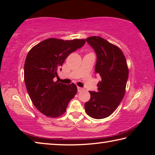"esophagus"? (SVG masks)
Here are the masks:
<instances>
[{
	"instance_id": "34e87169",
	"label": "esophagus",
	"mask_w": 155,
	"mask_h": 155,
	"mask_svg": "<svg viewBox=\"0 0 155 155\" xmlns=\"http://www.w3.org/2000/svg\"><path fill=\"white\" fill-rule=\"evenodd\" d=\"M77 90H78V92H79V91H82V90H83V88H81V87H77Z\"/></svg>"
}]
</instances>
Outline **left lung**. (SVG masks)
I'll return each mask as SVG.
<instances>
[{"label":"left lung","mask_w":155,"mask_h":155,"mask_svg":"<svg viewBox=\"0 0 155 155\" xmlns=\"http://www.w3.org/2000/svg\"><path fill=\"white\" fill-rule=\"evenodd\" d=\"M85 41L96 52L95 72L101 77L97 91H89L91 98L85 104V111L94 119H103L116 110L124 96L128 77L127 59L119 47L101 37H89Z\"/></svg>","instance_id":"8db88e82"}]
</instances>
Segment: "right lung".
I'll return each instance as SVG.
<instances>
[{
    "label": "right lung",
    "instance_id": "obj_1",
    "mask_svg": "<svg viewBox=\"0 0 155 155\" xmlns=\"http://www.w3.org/2000/svg\"><path fill=\"white\" fill-rule=\"evenodd\" d=\"M85 39L64 40L48 38L34 46L25 63V82L35 107L49 117H58L66 111L69 102L77 93L74 83L54 81L60 67L70 53L85 43Z\"/></svg>",
    "mask_w": 155,
    "mask_h": 155
}]
</instances>
